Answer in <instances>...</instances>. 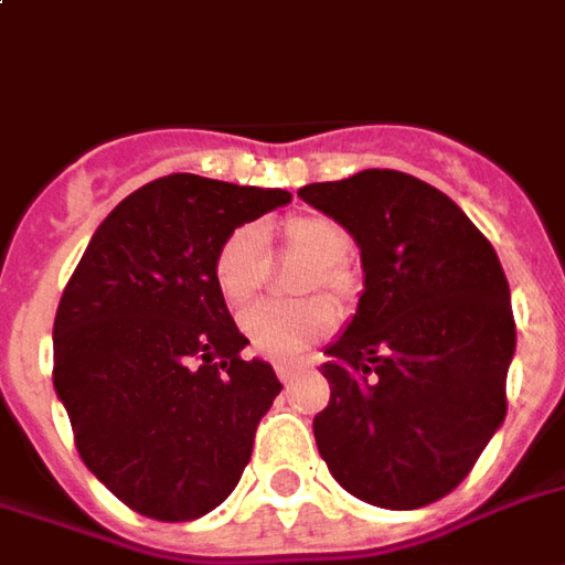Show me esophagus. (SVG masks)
<instances>
[{
	"label": "esophagus",
	"instance_id": "34e87169",
	"mask_svg": "<svg viewBox=\"0 0 565 565\" xmlns=\"http://www.w3.org/2000/svg\"><path fill=\"white\" fill-rule=\"evenodd\" d=\"M296 367L299 365H294V362H278V365H275V374H278L281 383H290V380L296 377Z\"/></svg>",
	"mask_w": 565,
	"mask_h": 565
}]
</instances>
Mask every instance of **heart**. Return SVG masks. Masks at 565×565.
<instances>
[{
    "label": "heart",
    "instance_id": "b5f03b06",
    "mask_svg": "<svg viewBox=\"0 0 565 565\" xmlns=\"http://www.w3.org/2000/svg\"><path fill=\"white\" fill-rule=\"evenodd\" d=\"M284 248L315 260V269L305 278V290L326 287L341 294L347 287V271L341 260L350 250V233L329 215H296L281 227ZM266 275L263 233L254 224H242L221 242L212 260V281L230 308H239L260 290ZM338 315L335 305L323 296L299 302H260L250 305L239 317L242 335L248 344L269 359H294L305 347L332 332Z\"/></svg>",
    "mask_w": 565,
    "mask_h": 565
}]
</instances>
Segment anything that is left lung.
Listing matches in <instances>:
<instances>
[{"label":"left lung","mask_w":565,"mask_h":565,"mask_svg":"<svg viewBox=\"0 0 565 565\" xmlns=\"http://www.w3.org/2000/svg\"><path fill=\"white\" fill-rule=\"evenodd\" d=\"M362 250L365 290L320 371L317 449L383 509L440 500L503 425L515 317L497 250L458 203L398 170L299 188Z\"/></svg>","instance_id":"obj_1"}]
</instances>
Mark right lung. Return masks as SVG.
<instances>
[{
    "label": "right lung",
    "instance_id": "1",
    "mask_svg": "<svg viewBox=\"0 0 565 565\" xmlns=\"http://www.w3.org/2000/svg\"><path fill=\"white\" fill-rule=\"evenodd\" d=\"M290 203L281 188L173 173L95 230L53 323V386L83 463L154 521L206 515L239 482L281 383L239 356L212 281L230 233Z\"/></svg>",
    "mask_w": 565,
    "mask_h": 565
}]
</instances>
